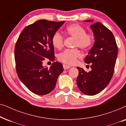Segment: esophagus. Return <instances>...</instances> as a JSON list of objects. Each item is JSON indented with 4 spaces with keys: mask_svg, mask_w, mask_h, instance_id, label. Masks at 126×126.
I'll list each match as a JSON object with an SVG mask.
<instances>
[{
    "mask_svg": "<svg viewBox=\"0 0 126 126\" xmlns=\"http://www.w3.org/2000/svg\"><path fill=\"white\" fill-rule=\"evenodd\" d=\"M70 66H68V65H65V64H63V69H64L65 70H66V69H68L69 68H70Z\"/></svg>",
    "mask_w": 126,
    "mask_h": 126,
    "instance_id": "esophagus-1",
    "label": "esophagus"
}]
</instances>
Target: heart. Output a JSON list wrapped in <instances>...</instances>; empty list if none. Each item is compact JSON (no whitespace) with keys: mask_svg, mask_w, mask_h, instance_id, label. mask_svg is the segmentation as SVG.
<instances>
[{"mask_svg":"<svg viewBox=\"0 0 126 126\" xmlns=\"http://www.w3.org/2000/svg\"><path fill=\"white\" fill-rule=\"evenodd\" d=\"M65 34L75 38L74 46L79 47L84 51L88 50L94 44V37L91 32H86L85 29L79 24L73 23L69 25L65 30ZM53 45L57 49H61L63 46L64 37L58 32L54 34L52 39ZM81 57V54L78 49H66L58 55V58L62 63L68 65H74L77 60Z\"/></svg>","mask_w":126,"mask_h":126,"instance_id":"1","label":"heart"}]
</instances>
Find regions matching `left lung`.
I'll return each mask as SVG.
<instances>
[{
    "label": "left lung",
    "mask_w": 126,
    "mask_h": 126,
    "mask_svg": "<svg viewBox=\"0 0 126 126\" xmlns=\"http://www.w3.org/2000/svg\"><path fill=\"white\" fill-rule=\"evenodd\" d=\"M92 22V20H85ZM94 35V43L84 61L91 63L92 70L85 72L77 67V84L82 93L93 96L101 92L112 77L118 56V46L112 32L100 22L90 26Z\"/></svg>",
    "instance_id": "left-lung-1"
}]
</instances>
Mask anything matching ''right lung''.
Segmentation results:
<instances>
[{"label": "right lung", "instance_id": "right-lung-1", "mask_svg": "<svg viewBox=\"0 0 126 126\" xmlns=\"http://www.w3.org/2000/svg\"><path fill=\"white\" fill-rule=\"evenodd\" d=\"M64 22L38 20L26 27L16 41L14 53L18 76L34 94L45 95L51 92L63 72L61 63H53L49 69L42 63L45 59L54 60L51 39Z\"/></svg>", "mask_w": 126, "mask_h": 126}]
</instances>
